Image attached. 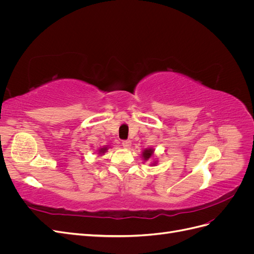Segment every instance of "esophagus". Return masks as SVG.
<instances>
[{
  "instance_id": "1",
  "label": "esophagus",
  "mask_w": 254,
  "mask_h": 254,
  "mask_svg": "<svg viewBox=\"0 0 254 254\" xmlns=\"http://www.w3.org/2000/svg\"><path fill=\"white\" fill-rule=\"evenodd\" d=\"M122 146H123V147H124V148L128 149V148H130V146H131V142H130L129 140L123 141V142H122Z\"/></svg>"
}]
</instances>
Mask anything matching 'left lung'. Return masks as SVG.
<instances>
[{"label": "left lung", "mask_w": 254, "mask_h": 254, "mask_svg": "<svg viewBox=\"0 0 254 254\" xmlns=\"http://www.w3.org/2000/svg\"><path fill=\"white\" fill-rule=\"evenodd\" d=\"M153 156H155V149L153 148H145L143 151H142V158L144 161H147L149 159H151ZM158 164V161H152V162L150 163L151 166H156Z\"/></svg>", "instance_id": "8db88e82"}]
</instances>
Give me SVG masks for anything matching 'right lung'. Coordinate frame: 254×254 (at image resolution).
<instances>
[{"instance_id": "add662e5", "label": "right lung", "mask_w": 254, "mask_h": 254, "mask_svg": "<svg viewBox=\"0 0 254 254\" xmlns=\"http://www.w3.org/2000/svg\"><path fill=\"white\" fill-rule=\"evenodd\" d=\"M108 148H109V146H103V147L98 148V150H97V155H99V156H104L105 153L107 152V150H108Z\"/></svg>"}]
</instances>
